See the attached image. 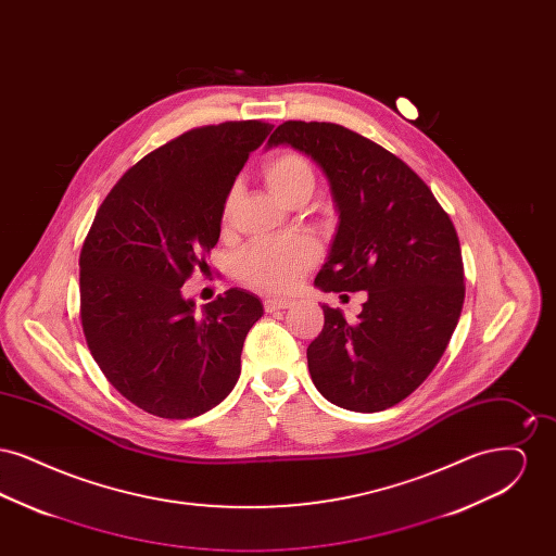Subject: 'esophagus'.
<instances>
[{"label":"esophagus","instance_id":"obj_1","mask_svg":"<svg viewBox=\"0 0 556 556\" xmlns=\"http://www.w3.org/2000/svg\"><path fill=\"white\" fill-rule=\"evenodd\" d=\"M293 306V302L288 298H268L265 300L266 313H277V311H288Z\"/></svg>","mask_w":556,"mask_h":556}]
</instances>
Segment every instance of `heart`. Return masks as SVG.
I'll return each mask as SVG.
<instances>
[{
    "mask_svg": "<svg viewBox=\"0 0 556 556\" xmlns=\"http://www.w3.org/2000/svg\"><path fill=\"white\" fill-rule=\"evenodd\" d=\"M266 186L290 206L298 198H308L315 187V173L308 160L295 152H281L263 166ZM238 202V187H231L223 202V220L227 223ZM318 248L313 239L291 238L250 245L238 261L239 279L252 290L268 293L291 291L304 273L317 263Z\"/></svg>",
    "mask_w": 556,
    "mask_h": 556,
    "instance_id": "heart-1",
    "label": "heart"
}]
</instances>
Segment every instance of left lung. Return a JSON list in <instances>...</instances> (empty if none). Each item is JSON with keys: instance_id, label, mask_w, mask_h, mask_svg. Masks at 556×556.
Instances as JSON below:
<instances>
[{"instance_id": "obj_1", "label": "left lung", "mask_w": 556, "mask_h": 556, "mask_svg": "<svg viewBox=\"0 0 556 556\" xmlns=\"http://www.w3.org/2000/svg\"><path fill=\"white\" fill-rule=\"evenodd\" d=\"M277 146L317 162L340 214L315 286L369 295L356 320L320 306L325 325L306 350L313 383L345 410H386L424 383L456 329L465 302L456 229L413 168L358 132L288 121L266 141Z\"/></svg>"}]
</instances>
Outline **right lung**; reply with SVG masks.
I'll return each mask as SVG.
<instances>
[{
  "label": "right lung",
  "instance_id": "obj_1",
  "mask_svg": "<svg viewBox=\"0 0 556 556\" xmlns=\"http://www.w3.org/2000/svg\"><path fill=\"white\" fill-rule=\"evenodd\" d=\"M273 125L191 129L112 187L80 250V323L108 381L141 410L191 419L231 394L263 302L231 288L195 313L181 288L206 266L223 202Z\"/></svg>",
  "mask_w": 556,
  "mask_h": 556
}]
</instances>
